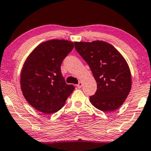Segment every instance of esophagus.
Masks as SVG:
<instances>
[{
  "label": "esophagus",
  "mask_w": 151,
  "mask_h": 151,
  "mask_svg": "<svg viewBox=\"0 0 151 151\" xmlns=\"http://www.w3.org/2000/svg\"><path fill=\"white\" fill-rule=\"evenodd\" d=\"M82 85H83L82 82H79V83H78V84L77 85V86L78 88H81V86H82Z\"/></svg>",
  "instance_id": "obj_1"
}]
</instances>
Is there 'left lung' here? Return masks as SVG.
Returning a JSON list of instances; mask_svg holds the SVG:
<instances>
[{
	"label": "left lung",
	"mask_w": 151,
	"mask_h": 151,
	"mask_svg": "<svg viewBox=\"0 0 151 151\" xmlns=\"http://www.w3.org/2000/svg\"><path fill=\"white\" fill-rule=\"evenodd\" d=\"M74 47L89 65L97 91L90 102L103 112H112L121 106L132 88L129 67L122 55L103 41L74 42Z\"/></svg>",
	"instance_id": "1"
}]
</instances>
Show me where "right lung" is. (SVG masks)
<instances>
[{
    "instance_id": "right-lung-1",
    "label": "right lung",
    "mask_w": 151,
    "mask_h": 151,
    "mask_svg": "<svg viewBox=\"0 0 151 151\" xmlns=\"http://www.w3.org/2000/svg\"><path fill=\"white\" fill-rule=\"evenodd\" d=\"M73 48L74 43L68 40H49L38 45L24 63L22 92L27 102L42 113L60 110L74 90L65 83L60 71L63 60Z\"/></svg>"
}]
</instances>
